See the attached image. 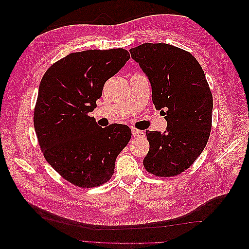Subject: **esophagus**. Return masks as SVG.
<instances>
[{
	"label": "esophagus",
	"mask_w": 249,
	"mask_h": 249,
	"mask_svg": "<svg viewBox=\"0 0 249 249\" xmlns=\"http://www.w3.org/2000/svg\"><path fill=\"white\" fill-rule=\"evenodd\" d=\"M132 135L134 137H137V138H143L145 137V133L143 131L140 130H136V129H133L132 130Z\"/></svg>",
	"instance_id": "34e87169"
}]
</instances>
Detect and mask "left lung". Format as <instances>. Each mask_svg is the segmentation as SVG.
<instances>
[{
  "label": "left lung",
  "instance_id": "1",
  "mask_svg": "<svg viewBox=\"0 0 249 249\" xmlns=\"http://www.w3.org/2000/svg\"><path fill=\"white\" fill-rule=\"evenodd\" d=\"M152 85V101L167 129L146 131L143 160L156 177H175L189 168L206 147L212 127L213 96L192 54L167 43H142L130 50Z\"/></svg>",
  "mask_w": 249,
  "mask_h": 249
}]
</instances>
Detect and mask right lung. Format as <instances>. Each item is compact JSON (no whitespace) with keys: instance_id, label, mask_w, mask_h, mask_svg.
<instances>
[{"instance_id":"obj_1","label":"right lung","mask_w":249,"mask_h":249,"mask_svg":"<svg viewBox=\"0 0 249 249\" xmlns=\"http://www.w3.org/2000/svg\"><path fill=\"white\" fill-rule=\"evenodd\" d=\"M130 59L124 49L71 53L43 74L34 109V127L46 160L81 188L107 183L115 160L129 143L127 125H97L89 116L108 79Z\"/></svg>"}]
</instances>
